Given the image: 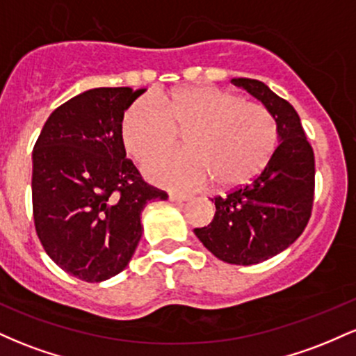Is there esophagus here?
<instances>
[{
  "label": "esophagus",
  "instance_id": "34e87169",
  "mask_svg": "<svg viewBox=\"0 0 356 356\" xmlns=\"http://www.w3.org/2000/svg\"><path fill=\"white\" fill-rule=\"evenodd\" d=\"M191 197L192 195H189V194H175V192H170L169 194V199L172 202H187Z\"/></svg>",
  "mask_w": 356,
  "mask_h": 356
}]
</instances>
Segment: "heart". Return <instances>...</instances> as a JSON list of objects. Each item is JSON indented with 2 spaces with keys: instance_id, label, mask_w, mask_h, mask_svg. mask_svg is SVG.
Returning <instances> with one entry per match:
<instances>
[{
  "instance_id": "b5f03b06",
  "label": "heart",
  "mask_w": 356,
  "mask_h": 356,
  "mask_svg": "<svg viewBox=\"0 0 356 356\" xmlns=\"http://www.w3.org/2000/svg\"><path fill=\"white\" fill-rule=\"evenodd\" d=\"M187 130V150L155 154L142 164L150 182L170 189H195L216 181L234 187L256 177L271 161L277 125L263 105L216 87H189L138 99L120 122V137L134 159L172 145Z\"/></svg>"
}]
</instances>
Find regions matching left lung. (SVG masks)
Returning a JSON list of instances; mask_svg holds the SVG:
<instances>
[{
	"label": "left lung",
	"instance_id": "obj_1",
	"mask_svg": "<svg viewBox=\"0 0 356 356\" xmlns=\"http://www.w3.org/2000/svg\"><path fill=\"white\" fill-rule=\"evenodd\" d=\"M266 107L276 120L280 145L263 172L216 206L209 226L194 234L218 259L239 266L263 263L300 238L308 224L314 192V155L300 115L266 83L232 79Z\"/></svg>",
	"mask_w": 356,
	"mask_h": 356
}]
</instances>
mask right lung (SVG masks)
<instances>
[{
  "label": "right lung",
  "mask_w": 356,
  "mask_h": 356,
  "mask_svg": "<svg viewBox=\"0 0 356 356\" xmlns=\"http://www.w3.org/2000/svg\"><path fill=\"white\" fill-rule=\"evenodd\" d=\"M147 88H92L44 122L33 147L36 234L56 266L88 283L124 271L142 238L140 214L165 192L125 154L120 122Z\"/></svg>",
  "instance_id": "right-lung-1"
}]
</instances>
